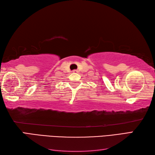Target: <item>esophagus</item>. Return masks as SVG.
I'll return each mask as SVG.
<instances>
[{
	"label": "esophagus",
	"instance_id": "1",
	"mask_svg": "<svg viewBox=\"0 0 155 155\" xmlns=\"http://www.w3.org/2000/svg\"><path fill=\"white\" fill-rule=\"evenodd\" d=\"M72 72H73V73L77 74V73H78V71L77 70H73V71H72Z\"/></svg>",
	"mask_w": 155,
	"mask_h": 155
}]
</instances>
